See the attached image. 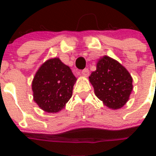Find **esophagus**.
<instances>
[{
	"mask_svg": "<svg viewBox=\"0 0 156 156\" xmlns=\"http://www.w3.org/2000/svg\"><path fill=\"white\" fill-rule=\"evenodd\" d=\"M82 75L84 77H88L89 76V69H85L82 71Z\"/></svg>",
	"mask_w": 156,
	"mask_h": 156,
	"instance_id": "34e87169",
	"label": "esophagus"
}]
</instances>
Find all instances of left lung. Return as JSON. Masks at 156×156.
Wrapping results in <instances>:
<instances>
[{
    "label": "left lung",
    "instance_id": "1",
    "mask_svg": "<svg viewBox=\"0 0 156 156\" xmlns=\"http://www.w3.org/2000/svg\"><path fill=\"white\" fill-rule=\"evenodd\" d=\"M89 81L95 95L110 109L122 108L133 90L130 73L121 63L108 56L99 59L96 70L90 73Z\"/></svg>",
    "mask_w": 156,
    "mask_h": 156
}]
</instances>
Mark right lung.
I'll return each instance as SVG.
<instances>
[{
	"label": "right lung",
	"mask_w": 156,
	"mask_h": 156,
	"mask_svg": "<svg viewBox=\"0 0 156 156\" xmlns=\"http://www.w3.org/2000/svg\"><path fill=\"white\" fill-rule=\"evenodd\" d=\"M76 81L70 68L58 57L48 59L38 69L33 78V100L46 112H58L72 96Z\"/></svg>",
	"instance_id": "right-lung-1"
}]
</instances>
